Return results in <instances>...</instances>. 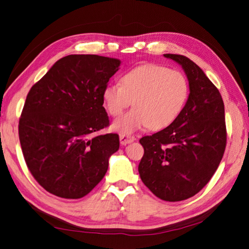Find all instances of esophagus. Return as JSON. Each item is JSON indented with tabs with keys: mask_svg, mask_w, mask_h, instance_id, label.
Instances as JSON below:
<instances>
[{
	"mask_svg": "<svg viewBox=\"0 0 249 249\" xmlns=\"http://www.w3.org/2000/svg\"><path fill=\"white\" fill-rule=\"evenodd\" d=\"M136 140L135 137L133 136H126V135H120V141H121V144L122 145H126L128 143H131V142H134Z\"/></svg>",
	"mask_w": 249,
	"mask_h": 249,
	"instance_id": "esophagus-1",
	"label": "esophagus"
}]
</instances>
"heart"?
<instances>
[{
    "label": "heart",
    "instance_id": "b5f03b06",
    "mask_svg": "<svg viewBox=\"0 0 249 249\" xmlns=\"http://www.w3.org/2000/svg\"><path fill=\"white\" fill-rule=\"evenodd\" d=\"M188 96V83L181 71L155 64L137 66L126 72L121 84L110 83L103 91L105 107L120 115L133 100L134 108L112 123V129L130 135L149 126L162 129L178 118Z\"/></svg>",
    "mask_w": 249,
    "mask_h": 249
}]
</instances>
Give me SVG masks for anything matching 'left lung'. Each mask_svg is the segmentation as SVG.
Listing matches in <instances>:
<instances>
[{
    "label": "left lung",
    "instance_id": "obj_1",
    "mask_svg": "<svg viewBox=\"0 0 249 249\" xmlns=\"http://www.w3.org/2000/svg\"><path fill=\"white\" fill-rule=\"evenodd\" d=\"M182 66L189 84L186 104L172 123L142 137L138 170L156 197L176 202L199 193L220 163L227 141L221 95L201 68L179 54H163Z\"/></svg>",
    "mask_w": 249,
    "mask_h": 249
}]
</instances>
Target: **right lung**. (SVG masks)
Returning <instances> with one entry per match:
<instances>
[{
    "instance_id": "1",
    "label": "right lung",
    "mask_w": 249,
    "mask_h": 249,
    "mask_svg": "<svg viewBox=\"0 0 249 249\" xmlns=\"http://www.w3.org/2000/svg\"><path fill=\"white\" fill-rule=\"evenodd\" d=\"M121 61L71 54L56 61L31 88L19 120L30 172L47 192L79 199L102 181L119 135H96L109 125L103 91Z\"/></svg>"
}]
</instances>
